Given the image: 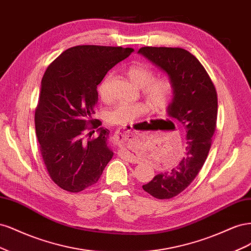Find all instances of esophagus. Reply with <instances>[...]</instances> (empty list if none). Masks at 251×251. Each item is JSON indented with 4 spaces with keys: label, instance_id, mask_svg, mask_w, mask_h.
<instances>
[{
    "label": "esophagus",
    "instance_id": "34e87169",
    "mask_svg": "<svg viewBox=\"0 0 251 251\" xmlns=\"http://www.w3.org/2000/svg\"><path fill=\"white\" fill-rule=\"evenodd\" d=\"M116 134H117L116 136H117V138H118V139H119V138H121V140H125V138L128 137V136H130V135L132 134V132H126V131L121 132V131H118Z\"/></svg>",
    "mask_w": 251,
    "mask_h": 251
}]
</instances>
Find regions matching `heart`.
I'll return each instance as SVG.
<instances>
[{
  "instance_id": "obj_1",
  "label": "heart",
  "mask_w": 251,
  "mask_h": 251,
  "mask_svg": "<svg viewBox=\"0 0 251 251\" xmlns=\"http://www.w3.org/2000/svg\"><path fill=\"white\" fill-rule=\"evenodd\" d=\"M126 74L136 86L141 88V93L154 111H164L174 97V83L169 77H156L155 70L146 63L137 62L126 69ZM111 76L108 74L100 81L97 93L102 100H109L108 85ZM150 107L146 102H120L105 113V121L109 125L126 126L148 113Z\"/></svg>"
}]
</instances>
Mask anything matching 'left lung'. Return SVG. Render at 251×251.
<instances>
[{"label": "left lung", "instance_id": "obj_1", "mask_svg": "<svg viewBox=\"0 0 251 251\" xmlns=\"http://www.w3.org/2000/svg\"><path fill=\"white\" fill-rule=\"evenodd\" d=\"M138 53L168 73L175 89L168 114L185 131L181 161L142 185L157 199H171L192 183L206 160L217 125V91L201 63L185 49L142 47Z\"/></svg>", "mask_w": 251, "mask_h": 251}]
</instances>
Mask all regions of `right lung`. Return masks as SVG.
Instances as JSON below:
<instances>
[{
  "label": "right lung",
  "mask_w": 251,
  "mask_h": 251,
  "mask_svg": "<svg viewBox=\"0 0 251 251\" xmlns=\"http://www.w3.org/2000/svg\"><path fill=\"white\" fill-rule=\"evenodd\" d=\"M133 48L82 45L67 49L45 72L34 123L43 161L64 191L78 193L95 184L113 157L110 131L93 119L97 86ZM98 129L99 136L91 139ZM90 132L85 135V131ZM89 137V139L86 137Z\"/></svg>",
  "instance_id": "add662e5"
}]
</instances>
